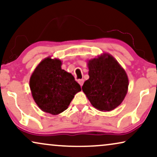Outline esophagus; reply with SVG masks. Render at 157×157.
<instances>
[{"mask_svg":"<svg viewBox=\"0 0 157 157\" xmlns=\"http://www.w3.org/2000/svg\"><path fill=\"white\" fill-rule=\"evenodd\" d=\"M78 83L80 85V86H82L83 83H84V80L83 79H80V80H78Z\"/></svg>","mask_w":157,"mask_h":157,"instance_id":"obj_1","label":"esophagus"}]
</instances>
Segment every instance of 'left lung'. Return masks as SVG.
Wrapping results in <instances>:
<instances>
[{"label":"left lung","mask_w":157,"mask_h":157,"mask_svg":"<svg viewBox=\"0 0 157 157\" xmlns=\"http://www.w3.org/2000/svg\"><path fill=\"white\" fill-rule=\"evenodd\" d=\"M89 79L82 89L91 104L98 110L109 112L124 100L128 77L117 61L108 53L88 61Z\"/></svg>","instance_id":"8db88e82"}]
</instances>
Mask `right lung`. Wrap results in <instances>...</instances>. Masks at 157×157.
I'll use <instances>...</instances> for the list:
<instances>
[{"instance_id": "right-lung-1", "label": "right lung", "mask_w": 157, "mask_h": 157, "mask_svg": "<svg viewBox=\"0 0 157 157\" xmlns=\"http://www.w3.org/2000/svg\"><path fill=\"white\" fill-rule=\"evenodd\" d=\"M59 59H43L29 80L32 95L43 112L56 115L63 112L81 90L72 74L61 69Z\"/></svg>"}]
</instances>
